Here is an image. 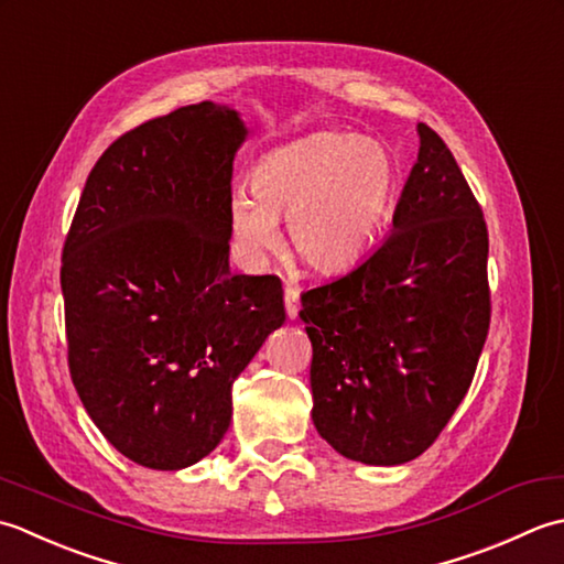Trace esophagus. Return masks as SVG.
<instances>
[{"instance_id": "34e87169", "label": "esophagus", "mask_w": 564, "mask_h": 564, "mask_svg": "<svg viewBox=\"0 0 564 564\" xmlns=\"http://www.w3.org/2000/svg\"><path fill=\"white\" fill-rule=\"evenodd\" d=\"M284 308H286V316L292 321L299 316V292L294 286H286L284 290Z\"/></svg>"}]
</instances>
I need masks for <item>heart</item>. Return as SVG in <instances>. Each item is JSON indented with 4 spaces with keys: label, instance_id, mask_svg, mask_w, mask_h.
<instances>
[{
    "label": "heart",
    "instance_id": "obj_1",
    "mask_svg": "<svg viewBox=\"0 0 564 564\" xmlns=\"http://www.w3.org/2000/svg\"><path fill=\"white\" fill-rule=\"evenodd\" d=\"M397 194L399 163L384 143L316 133L260 160L252 194L231 197L228 224L240 256L260 262L280 246L284 218L296 256L321 274H338L375 248Z\"/></svg>",
    "mask_w": 564,
    "mask_h": 564
}]
</instances>
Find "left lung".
Listing matches in <instances>:
<instances>
[{
	"label": "left lung",
	"mask_w": 564,
	"mask_h": 564,
	"mask_svg": "<svg viewBox=\"0 0 564 564\" xmlns=\"http://www.w3.org/2000/svg\"><path fill=\"white\" fill-rule=\"evenodd\" d=\"M382 246L302 294L312 419L365 465H404L438 438L489 330L487 224L453 153L426 123Z\"/></svg>",
	"instance_id": "obj_1"
}]
</instances>
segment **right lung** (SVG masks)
Returning <instances> with one entry per match:
<instances>
[{"label": "right lung", "instance_id": "1", "mask_svg": "<svg viewBox=\"0 0 564 564\" xmlns=\"http://www.w3.org/2000/svg\"><path fill=\"white\" fill-rule=\"evenodd\" d=\"M248 126L189 105L113 141L63 248L67 358L101 435L133 463L185 469L231 426V389L284 324L282 284L228 265L234 158Z\"/></svg>", "mask_w": 564, "mask_h": 564}]
</instances>
